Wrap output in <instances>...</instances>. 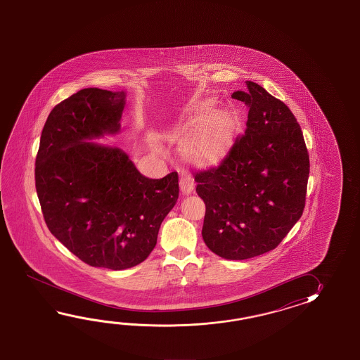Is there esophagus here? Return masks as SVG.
<instances>
[{"mask_svg": "<svg viewBox=\"0 0 360 360\" xmlns=\"http://www.w3.org/2000/svg\"><path fill=\"white\" fill-rule=\"evenodd\" d=\"M180 189L184 194H189L194 191V179L189 174H184L180 177Z\"/></svg>", "mask_w": 360, "mask_h": 360, "instance_id": "34e87169", "label": "esophagus"}]
</instances>
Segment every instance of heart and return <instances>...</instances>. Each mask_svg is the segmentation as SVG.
Segmentation results:
<instances>
[{
  "mask_svg": "<svg viewBox=\"0 0 360 360\" xmlns=\"http://www.w3.org/2000/svg\"><path fill=\"white\" fill-rule=\"evenodd\" d=\"M211 112L212 109L210 105L203 108V110L199 115V120H205L208 115H211ZM231 130H233V121L229 115L217 113L210 117L202 123L199 129L197 138L194 140V149L200 152L203 149L212 148L226 138Z\"/></svg>",
  "mask_w": 360,
  "mask_h": 360,
  "instance_id": "b5f03b06",
  "label": "heart"
}]
</instances>
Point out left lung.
Wrapping results in <instances>:
<instances>
[{
  "mask_svg": "<svg viewBox=\"0 0 360 360\" xmlns=\"http://www.w3.org/2000/svg\"><path fill=\"white\" fill-rule=\"evenodd\" d=\"M233 99L248 107L247 129L219 165L194 172L206 205L202 237L226 260H245L274 250L305 208L310 171L299 122L282 100L260 84Z\"/></svg>",
  "mask_w": 360,
  "mask_h": 360,
  "instance_id": "left-lung-1",
  "label": "left lung"
}]
</instances>
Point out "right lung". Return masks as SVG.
<instances>
[{
	"label": "right lung",
	"instance_id": "obj_1",
	"mask_svg": "<svg viewBox=\"0 0 360 360\" xmlns=\"http://www.w3.org/2000/svg\"><path fill=\"white\" fill-rule=\"evenodd\" d=\"M124 99V91L90 87L55 105L34 169L51 234L79 260L110 270L146 260L179 198L176 171L148 179L121 149L89 141L120 131Z\"/></svg>",
	"mask_w": 360,
	"mask_h": 360
}]
</instances>
